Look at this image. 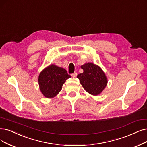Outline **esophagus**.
Returning a JSON list of instances; mask_svg holds the SVG:
<instances>
[{
  "label": "esophagus",
  "mask_w": 147,
  "mask_h": 147,
  "mask_svg": "<svg viewBox=\"0 0 147 147\" xmlns=\"http://www.w3.org/2000/svg\"><path fill=\"white\" fill-rule=\"evenodd\" d=\"M71 75H72V77L75 78V77H77V72H74V74H72Z\"/></svg>",
  "instance_id": "1"
}]
</instances>
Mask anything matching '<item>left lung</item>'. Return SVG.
<instances>
[{"label":"left lung","instance_id":"1","mask_svg":"<svg viewBox=\"0 0 147 147\" xmlns=\"http://www.w3.org/2000/svg\"><path fill=\"white\" fill-rule=\"evenodd\" d=\"M83 72L77 75L84 90L92 95L97 96L107 85V76L102 69L92 63H85L81 66Z\"/></svg>","mask_w":147,"mask_h":147}]
</instances>
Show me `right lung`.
Returning a JSON list of instances; mask_svg holds the SVG:
<instances>
[{
    "instance_id": "add662e5",
    "label": "right lung",
    "mask_w": 147,
    "mask_h": 147,
    "mask_svg": "<svg viewBox=\"0 0 147 147\" xmlns=\"http://www.w3.org/2000/svg\"><path fill=\"white\" fill-rule=\"evenodd\" d=\"M71 77L64 68L51 64L45 68L38 75V85L40 92L45 98L56 96L62 89L66 80Z\"/></svg>"
}]
</instances>
